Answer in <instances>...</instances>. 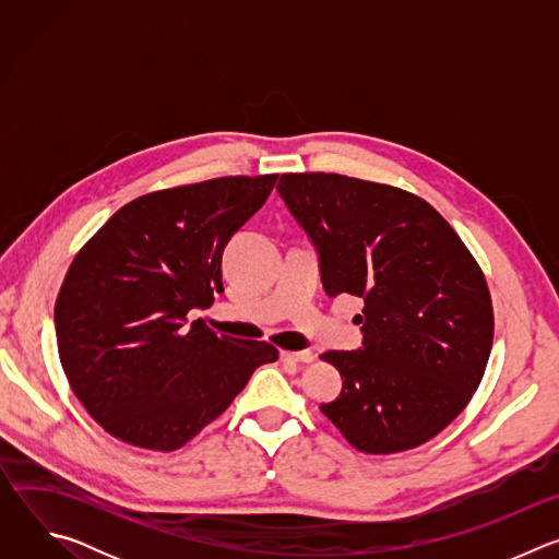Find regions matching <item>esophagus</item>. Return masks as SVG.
Masks as SVG:
<instances>
[{"label": "esophagus", "instance_id": "obj_1", "mask_svg": "<svg viewBox=\"0 0 559 559\" xmlns=\"http://www.w3.org/2000/svg\"><path fill=\"white\" fill-rule=\"evenodd\" d=\"M281 358L287 362H313V354L311 352H281Z\"/></svg>", "mask_w": 559, "mask_h": 559}]
</instances>
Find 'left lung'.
<instances>
[{
    "label": "left lung",
    "instance_id": "left-lung-1",
    "mask_svg": "<svg viewBox=\"0 0 559 559\" xmlns=\"http://www.w3.org/2000/svg\"><path fill=\"white\" fill-rule=\"evenodd\" d=\"M278 194L311 238L325 292L365 300L362 349L321 356L343 378L321 412L362 453L425 444L468 405L489 362L493 305L480 265L407 190L289 173Z\"/></svg>",
    "mask_w": 559,
    "mask_h": 559
}]
</instances>
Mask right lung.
Wrapping results in <instances>:
<instances>
[{
    "label": "right lung",
    "mask_w": 559,
    "mask_h": 559,
    "mask_svg": "<svg viewBox=\"0 0 559 559\" xmlns=\"http://www.w3.org/2000/svg\"><path fill=\"white\" fill-rule=\"evenodd\" d=\"M278 175L221 177L143 194L76 252L55 302L66 378L115 438L177 451L218 418L278 349L188 328L223 292L221 257Z\"/></svg>",
    "instance_id": "1"
}]
</instances>
